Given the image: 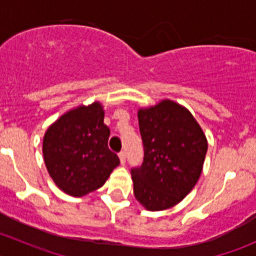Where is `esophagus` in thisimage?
<instances>
[{
  "instance_id": "obj_1",
  "label": "esophagus",
  "mask_w": 256,
  "mask_h": 256,
  "mask_svg": "<svg viewBox=\"0 0 256 256\" xmlns=\"http://www.w3.org/2000/svg\"><path fill=\"white\" fill-rule=\"evenodd\" d=\"M118 157H120V162L121 164H125L126 162V152L125 151H121L120 154H118Z\"/></svg>"
}]
</instances>
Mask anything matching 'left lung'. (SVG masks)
I'll return each instance as SVG.
<instances>
[{
	"mask_svg": "<svg viewBox=\"0 0 256 256\" xmlns=\"http://www.w3.org/2000/svg\"><path fill=\"white\" fill-rule=\"evenodd\" d=\"M144 161L131 170L134 194L148 210L180 203L202 174L207 138L193 115L172 100L138 112Z\"/></svg>",
	"mask_w": 256,
	"mask_h": 256,
	"instance_id": "left-lung-1",
	"label": "left lung"
}]
</instances>
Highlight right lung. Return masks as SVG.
Segmentation results:
<instances>
[{"label": "right lung", "mask_w": 256, "mask_h": 256, "mask_svg": "<svg viewBox=\"0 0 256 256\" xmlns=\"http://www.w3.org/2000/svg\"><path fill=\"white\" fill-rule=\"evenodd\" d=\"M110 130L99 102L62 115L46 131L43 157L52 180L66 194L82 197L102 187L118 154L108 147Z\"/></svg>", "instance_id": "right-lung-1"}]
</instances>
